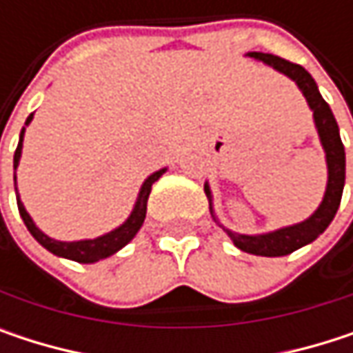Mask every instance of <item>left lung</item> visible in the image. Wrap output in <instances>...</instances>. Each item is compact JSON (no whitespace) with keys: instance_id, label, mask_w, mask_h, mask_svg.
<instances>
[{"instance_id":"obj_1","label":"left lung","mask_w":353,"mask_h":353,"mask_svg":"<svg viewBox=\"0 0 353 353\" xmlns=\"http://www.w3.org/2000/svg\"><path fill=\"white\" fill-rule=\"evenodd\" d=\"M247 57L261 61L263 65L272 67L274 71L286 75L303 92L307 104L313 112L319 141H321V147L325 151V163H327L325 194H323V200L317 206V210L309 219L294 223V225H288V227H280L276 231H268V233H259V235H245V233L231 231L219 223V216L214 212V202H212V190H210L208 181L204 183V192H206L210 214H212L214 223H219L223 227V231L231 237V241L235 243L237 249H241L245 253H253V255H263V257H282V255H288L301 247L313 243L319 235L331 225V221L339 208L343 183H345V151H343V143L339 137V126L335 122V116H333L329 104L319 94L315 79L311 77V73L305 67L290 63L286 59H280L276 54H268V52H247Z\"/></svg>"}]
</instances>
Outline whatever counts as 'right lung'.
I'll list each match as a JSON object with an SVG mask.
<instances>
[{
	"mask_svg": "<svg viewBox=\"0 0 353 353\" xmlns=\"http://www.w3.org/2000/svg\"><path fill=\"white\" fill-rule=\"evenodd\" d=\"M32 118H34V114H30V116L26 118V126L32 122ZM26 126H24V128H22V132H20L18 149H16V153H14V170H18V165H20V157H22V143H24ZM165 172H168V168L157 170V172H153L151 176L143 181V185H141V190H139V196H137V202H134V206H132V210H130L128 219H126L120 227H116V229L108 231V233L100 235V237H94V239L59 241V239H52V237H48L46 233H42V231L36 227V223L32 221V216L28 214V210L24 208V204H22V200H20V194H18V185H16L18 210H20V216H22V221H24L26 229L30 231V235H32L36 241L44 247V249H48L52 255H57V257H65V259H73V261H79V263H96V261H100V259H106V257H110V255H114L116 251H120L122 247L128 245V243L134 239V235L139 233V229L143 227L145 216H147V200H149V194H151V185H153L159 177L163 176ZM14 183H16V176H14Z\"/></svg>",
	"mask_w": 353,
	"mask_h": 353,
	"instance_id": "add662e5",
	"label": "right lung"
}]
</instances>
